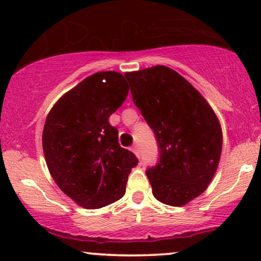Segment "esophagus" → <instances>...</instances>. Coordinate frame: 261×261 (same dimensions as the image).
Listing matches in <instances>:
<instances>
[{"instance_id": "1", "label": "esophagus", "mask_w": 261, "mask_h": 261, "mask_svg": "<svg viewBox=\"0 0 261 261\" xmlns=\"http://www.w3.org/2000/svg\"><path fill=\"white\" fill-rule=\"evenodd\" d=\"M133 152L135 154L137 155V157H140L141 155V152H140V146L139 145H134L133 146Z\"/></svg>"}]
</instances>
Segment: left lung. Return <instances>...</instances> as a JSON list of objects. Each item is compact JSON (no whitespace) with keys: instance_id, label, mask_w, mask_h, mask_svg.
Instances as JSON below:
<instances>
[{"instance_id":"8db88e82","label":"left lung","mask_w":261,"mask_h":261,"mask_svg":"<svg viewBox=\"0 0 261 261\" xmlns=\"http://www.w3.org/2000/svg\"><path fill=\"white\" fill-rule=\"evenodd\" d=\"M125 77L157 141L158 162L146 170L153 196L169 206L185 205L205 191L217 169L222 151L217 116L172 68L154 66Z\"/></svg>"}]
</instances>
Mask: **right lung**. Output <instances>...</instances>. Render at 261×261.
<instances>
[{
	"label": "right lung",
	"mask_w": 261,
	"mask_h": 261,
	"mask_svg": "<svg viewBox=\"0 0 261 261\" xmlns=\"http://www.w3.org/2000/svg\"><path fill=\"white\" fill-rule=\"evenodd\" d=\"M121 73L87 77L53 107L43 130V149L59 188L82 207L100 208L118 201L139 160L119 145L109 116L126 99Z\"/></svg>",
	"instance_id": "obj_1"
}]
</instances>
